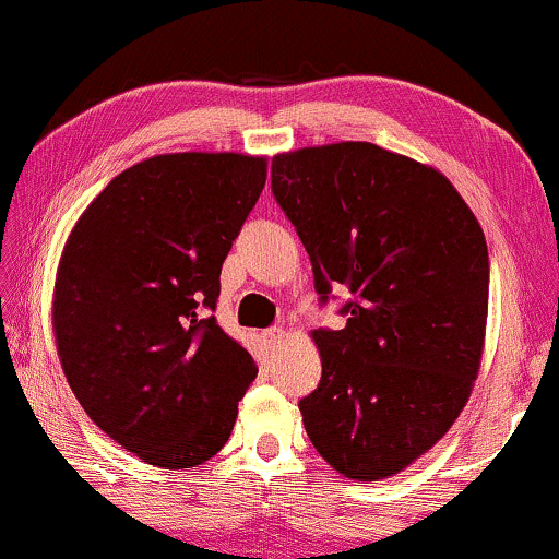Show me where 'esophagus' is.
<instances>
[{
    "label": "esophagus",
    "mask_w": 559,
    "mask_h": 559,
    "mask_svg": "<svg viewBox=\"0 0 559 559\" xmlns=\"http://www.w3.org/2000/svg\"><path fill=\"white\" fill-rule=\"evenodd\" d=\"M264 340H266V343H270L272 347H277V345H282V340H285V330H282V328H272V330H266V333H264Z\"/></svg>",
    "instance_id": "obj_1"
}]
</instances>
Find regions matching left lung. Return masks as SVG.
Segmentation results:
<instances>
[{"label": "left lung", "instance_id": "1", "mask_svg": "<svg viewBox=\"0 0 559 559\" xmlns=\"http://www.w3.org/2000/svg\"><path fill=\"white\" fill-rule=\"evenodd\" d=\"M272 191L310 254L314 289L345 285L343 330H312L320 385L305 431L337 474L378 481L439 443L479 376L487 239L433 166L366 141L272 158Z\"/></svg>", "mask_w": 559, "mask_h": 559}]
</instances>
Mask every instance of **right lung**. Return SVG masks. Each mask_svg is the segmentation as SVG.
Here are the masks:
<instances>
[{
  "label": "right lung",
  "mask_w": 559,
  "mask_h": 559,
  "mask_svg": "<svg viewBox=\"0 0 559 559\" xmlns=\"http://www.w3.org/2000/svg\"><path fill=\"white\" fill-rule=\"evenodd\" d=\"M266 181V156L160 153L126 168L64 241L52 330L85 414L145 464L191 468L229 441L257 378L209 310Z\"/></svg>",
  "instance_id": "obj_1"
}]
</instances>
